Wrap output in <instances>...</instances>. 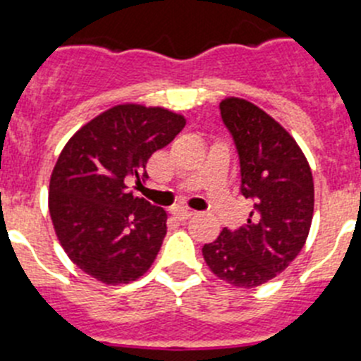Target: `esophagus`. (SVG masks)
I'll list each match as a JSON object with an SVG mask.
<instances>
[{"label": "esophagus", "instance_id": "esophagus-1", "mask_svg": "<svg viewBox=\"0 0 361 361\" xmlns=\"http://www.w3.org/2000/svg\"><path fill=\"white\" fill-rule=\"evenodd\" d=\"M171 212H173V216L176 217V219H180V221H185V219H188V217L194 216L192 210L181 209V207H178V209H173V210H171Z\"/></svg>", "mask_w": 361, "mask_h": 361}]
</instances>
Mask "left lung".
<instances>
[{"label":"left lung","instance_id":"left-lung-1","mask_svg":"<svg viewBox=\"0 0 361 361\" xmlns=\"http://www.w3.org/2000/svg\"><path fill=\"white\" fill-rule=\"evenodd\" d=\"M235 144L241 194L253 201L246 225L223 228L203 246L212 274L237 288H255L284 271L304 248L314 207L313 174L293 136L245 99L219 104Z\"/></svg>","mask_w":361,"mask_h":361}]
</instances>
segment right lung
<instances>
[{
	"label": "right lung",
	"instance_id": "obj_1",
	"mask_svg": "<svg viewBox=\"0 0 361 361\" xmlns=\"http://www.w3.org/2000/svg\"><path fill=\"white\" fill-rule=\"evenodd\" d=\"M183 128V116L169 109L120 104L64 145L48 209L61 246L84 274L116 286L151 268L167 233V212L133 196L131 185L144 187L152 152Z\"/></svg>",
	"mask_w": 361,
	"mask_h": 361
}]
</instances>
